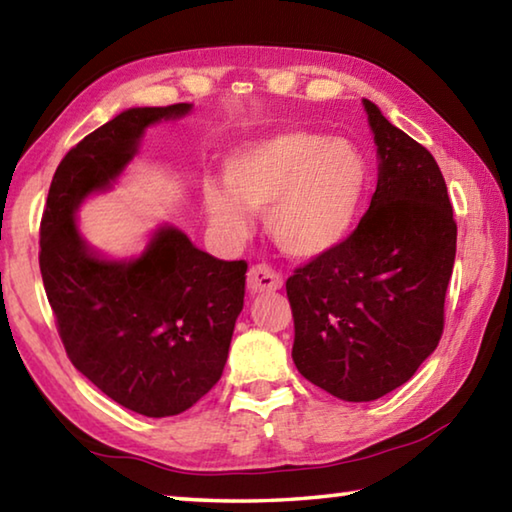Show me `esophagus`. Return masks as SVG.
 Segmentation results:
<instances>
[{
    "label": "esophagus",
    "mask_w": 512,
    "mask_h": 512,
    "mask_svg": "<svg viewBox=\"0 0 512 512\" xmlns=\"http://www.w3.org/2000/svg\"><path fill=\"white\" fill-rule=\"evenodd\" d=\"M282 275L273 271L271 266L257 264L248 271V291L250 293H264V291H277L282 289Z\"/></svg>",
    "instance_id": "esophagus-1"
}]
</instances>
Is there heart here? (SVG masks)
<instances>
[{"mask_svg":"<svg viewBox=\"0 0 512 512\" xmlns=\"http://www.w3.org/2000/svg\"><path fill=\"white\" fill-rule=\"evenodd\" d=\"M225 187H205L210 221L223 235L244 239L245 212H266L268 232L291 257L332 253L352 235L370 169L363 153L345 137L284 131L248 144L225 160Z\"/></svg>","mask_w":512,"mask_h":512,"instance_id":"1","label":"heart"}]
</instances>
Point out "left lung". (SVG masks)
<instances>
[{
    "instance_id": "1",
    "label": "left lung",
    "mask_w": 512,
    "mask_h": 512,
    "mask_svg": "<svg viewBox=\"0 0 512 512\" xmlns=\"http://www.w3.org/2000/svg\"><path fill=\"white\" fill-rule=\"evenodd\" d=\"M379 155L368 212L332 253L287 280L293 363L345 402L409 381L436 350L456 257V221L433 155L363 99Z\"/></svg>"
}]
</instances>
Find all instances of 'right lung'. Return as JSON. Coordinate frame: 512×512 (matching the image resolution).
I'll use <instances>...</instances> for the list:
<instances>
[{
  "instance_id": "obj_1",
  "label": "right lung",
  "mask_w": 512,
  "mask_h": 512,
  "mask_svg": "<svg viewBox=\"0 0 512 512\" xmlns=\"http://www.w3.org/2000/svg\"><path fill=\"white\" fill-rule=\"evenodd\" d=\"M189 108H131L83 137L60 160L40 221L42 284L69 361L146 418L187 411L221 379L248 264L207 255L176 228L155 232L133 262H106L74 212L131 162L146 126Z\"/></svg>"
}]
</instances>
